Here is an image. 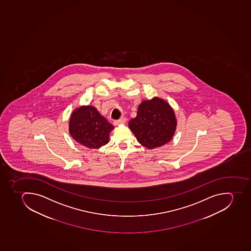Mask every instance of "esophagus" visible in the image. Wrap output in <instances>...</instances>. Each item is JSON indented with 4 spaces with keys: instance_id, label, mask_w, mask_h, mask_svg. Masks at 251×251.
<instances>
[{
    "instance_id": "1",
    "label": "esophagus",
    "mask_w": 251,
    "mask_h": 251,
    "mask_svg": "<svg viewBox=\"0 0 251 251\" xmlns=\"http://www.w3.org/2000/svg\"><path fill=\"white\" fill-rule=\"evenodd\" d=\"M126 118H123L122 119H119V120L114 121V126H118V125L124 124V123H126Z\"/></svg>"
}]
</instances>
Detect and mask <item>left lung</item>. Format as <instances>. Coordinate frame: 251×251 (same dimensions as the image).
Returning a JSON list of instances; mask_svg holds the SVG:
<instances>
[{
    "instance_id": "8db88e82",
    "label": "left lung",
    "mask_w": 251,
    "mask_h": 251,
    "mask_svg": "<svg viewBox=\"0 0 251 251\" xmlns=\"http://www.w3.org/2000/svg\"><path fill=\"white\" fill-rule=\"evenodd\" d=\"M176 124L173 108L166 101L155 97L140 104L137 117L129 121L128 127L141 146L152 150L171 141Z\"/></svg>"
}]
</instances>
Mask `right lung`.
Segmentation results:
<instances>
[{"label":"right lung","mask_w":251,"mask_h":251,"mask_svg":"<svg viewBox=\"0 0 251 251\" xmlns=\"http://www.w3.org/2000/svg\"><path fill=\"white\" fill-rule=\"evenodd\" d=\"M114 127L92 105H82L72 112L69 133L72 138L85 147L99 149L109 142Z\"/></svg>","instance_id":"obj_1"}]
</instances>
